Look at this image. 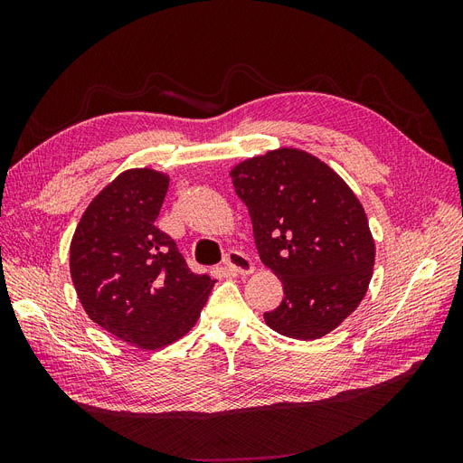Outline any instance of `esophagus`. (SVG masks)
Masks as SVG:
<instances>
[{
	"label": "esophagus",
	"instance_id": "1",
	"mask_svg": "<svg viewBox=\"0 0 463 463\" xmlns=\"http://www.w3.org/2000/svg\"><path fill=\"white\" fill-rule=\"evenodd\" d=\"M223 266L233 274L247 276L255 270V264L241 250H228L226 257H223Z\"/></svg>",
	"mask_w": 463,
	"mask_h": 463
}]
</instances>
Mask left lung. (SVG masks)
<instances>
[{"mask_svg":"<svg viewBox=\"0 0 463 463\" xmlns=\"http://www.w3.org/2000/svg\"><path fill=\"white\" fill-rule=\"evenodd\" d=\"M230 175L260 260L284 286L282 303L264 313L266 325L288 338H322L367 293L374 241L365 210L332 167L305 150H270Z\"/></svg>","mask_w":463,"mask_h":463,"instance_id":"1","label":"left lung"}]
</instances>
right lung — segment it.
Wrapping results in <instances>:
<instances>
[{
    "instance_id": "1",
    "label": "right lung",
    "mask_w": 463,
    "mask_h": 463,
    "mask_svg": "<svg viewBox=\"0 0 463 463\" xmlns=\"http://www.w3.org/2000/svg\"><path fill=\"white\" fill-rule=\"evenodd\" d=\"M170 177L150 167L119 174L96 194L69 249L82 309L116 338L160 349L185 335L214 279L194 274L156 222Z\"/></svg>"
}]
</instances>
